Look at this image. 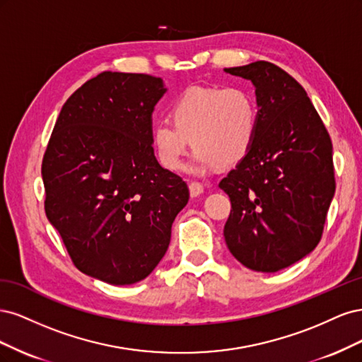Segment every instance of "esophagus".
Returning <instances> with one entry per match:
<instances>
[{"instance_id":"1","label":"esophagus","mask_w":362,"mask_h":362,"mask_svg":"<svg viewBox=\"0 0 362 362\" xmlns=\"http://www.w3.org/2000/svg\"><path fill=\"white\" fill-rule=\"evenodd\" d=\"M189 190H190L192 198H196V196H199V194L204 193V185L199 184V182H190Z\"/></svg>"}]
</instances>
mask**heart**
Returning <instances> with one entry per match:
<instances>
[{"instance_id":"b5f03b06","label":"heart","mask_w":362,"mask_h":362,"mask_svg":"<svg viewBox=\"0 0 362 362\" xmlns=\"http://www.w3.org/2000/svg\"><path fill=\"white\" fill-rule=\"evenodd\" d=\"M169 117L152 127L151 141L158 163L173 172L182 169L190 144L192 173L233 166L247 156L258 131L257 100L235 86L190 87L172 103Z\"/></svg>"}]
</instances>
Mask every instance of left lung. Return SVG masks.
<instances>
[{"label": "left lung", "mask_w": 362, "mask_h": 362, "mask_svg": "<svg viewBox=\"0 0 362 362\" xmlns=\"http://www.w3.org/2000/svg\"><path fill=\"white\" fill-rule=\"evenodd\" d=\"M255 86L258 131L247 156L218 182L231 201L229 252L273 273L319 245L335 193L332 141L303 87L269 62L226 68Z\"/></svg>", "instance_id": "left-lung-1"}]
</instances>
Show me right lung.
<instances>
[{"instance_id":"obj_1","label":"right lung","mask_w":362,"mask_h":362,"mask_svg":"<svg viewBox=\"0 0 362 362\" xmlns=\"http://www.w3.org/2000/svg\"><path fill=\"white\" fill-rule=\"evenodd\" d=\"M164 93L152 75H96L62 107L43 156L48 221L75 267L113 286L157 267L189 202L187 184L152 148V112Z\"/></svg>"}]
</instances>
